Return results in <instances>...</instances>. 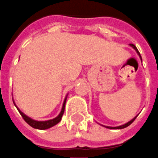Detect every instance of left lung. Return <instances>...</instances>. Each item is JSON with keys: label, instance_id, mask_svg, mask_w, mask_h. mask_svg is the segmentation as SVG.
Returning a JSON list of instances; mask_svg holds the SVG:
<instances>
[{"label": "left lung", "instance_id": "obj_1", "mask_svg": "<svg viewBox=\"0 0 158 158\" xmlns=\"http://www.w3.org/2000/svg\"><path fill=\"white\" fill-rule=\"evenodd\" d=\"M130 45H131V46H132V47L134 48V49H135V50H136V52L138 53V55H139V57H140V59H141V55H140V54H139V50H137V48H136V46L135 45H133V44H130ZM137 117H135V118H133V119L131 120V121H130L129 122H127V123H126V124H124V125H122V126H120V127H107V128H109V129H123V128H126V127H129L130 125L131 124V123H132V122H134V121H135V118Z\"/></svg>", "mask_w": 158, "mask_h": 158}]
</instances>
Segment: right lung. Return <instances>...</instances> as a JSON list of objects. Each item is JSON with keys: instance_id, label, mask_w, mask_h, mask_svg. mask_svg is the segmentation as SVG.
Instances as JSON below:
<instances>
[{"instance_id": "obj_1", "label": "right lung", "mask_w": 158, "mask_h": 158, "mask_svg": "<svg viewBox=\"0 0 158 158\" xmlns=\"http://www.w3.org/2000/svg\"><path fill=\"white\" fill-rule=\"evenodd\" d=\"M66 99L64 100V104H63V108H62V110L60 112V113L59 114L57 117H55L54 119L49 120V121H45V122H38V121H35V120L31 119L30 117H28L27 116L24 114V113H23L21 111L17 108V106H16V108H18V110L19 112V113L21 114V116L23 117V118L24 119V121L27 122V124L29 126H31V127H33L35 129H39V130H45L48 129V128H50V127H54L56 124H58L60 121H61V118L63 117V114L64 113V108H65V103H66Z\"/></svg>"}]
</instances>
